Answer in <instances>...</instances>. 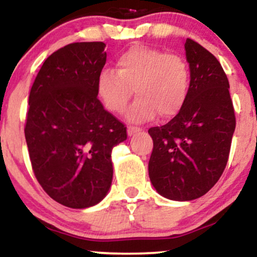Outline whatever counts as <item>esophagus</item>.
Returning <instances> with one entry per match:
<instances>
[{
    "instance_id": "obj_1",
    "label": "esophagus",
    "mask_w": 257,
    "mask_h": 257,
    "mask_svg": "<svg viewBox=\"0 0 257 257\" xmlns=\"http://www.w3.org/2000/svg\"><path fill=\"white\" fill-rule=\"evenodd\" d=\"M138 132H140V128H138V126H134V125H129L128 126V135L129 136L134 135L135 133H138Z\"/></svg>"
}]
</instances>
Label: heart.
<instances>
[{
    "instance_id": "obj_1",
    "label": "heart",
    "mask_w": 257,
    "mask_h": 257,
    "mask_svg": "<svg viewBox=\"0 0 257 257\" xmlns=\"http://www.w3.org/2000/svg\"><path fill=\"white\" fill-rule=\"evenodd\" d=\"M190 87V69L180 54L135 45L116 59V71H100L97 92L110 112H122L133 96L138 98L126 111L135 123L159 113L171 118L183 109Z\"/></svg>"
}]
</instances>
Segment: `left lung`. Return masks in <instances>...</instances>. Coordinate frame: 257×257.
<instances>
[{
	"instance_id": "8db88e82",
	"label": "left lung",
	"mask_w": 257,
	"mask_h": 257,
	"mask_svg": "<svg viewBox=\"0 0 257 257\" xmlns=\"http://www.w3.org/2000/svg\"><path fill=\"white\" fill-rule=\"evenodd\" d=\"M191 80L183 109L148 131L153 186L172 200H193L215 186L229 159L236 126L229 80L217 58L192 39L185 42Z\"/></svg>"
}]
</instances>
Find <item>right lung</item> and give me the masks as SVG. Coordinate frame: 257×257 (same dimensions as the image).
Returning a JSON list of instances; mask_svg holds the SVG:
<instances>
[{
	"label": "right lung",
	"instance_id": "right-lung-1",
	"mask_svg": "<svg viewBox=\"0 0 257 257\" xmlns=\"http://www.w3.org/2000/svg\"><path fill=\"white\" fill-rule=\"evenodd\" d=\"M104 48L102 41L59 48L44 61L29 92L25 136L34 175L52 199L72 209L105 197L111 151L126 139V126L97 97Z\"/></svg>",
	"mask_w": 257,
	"mask_h": 257
}]
</instances>
